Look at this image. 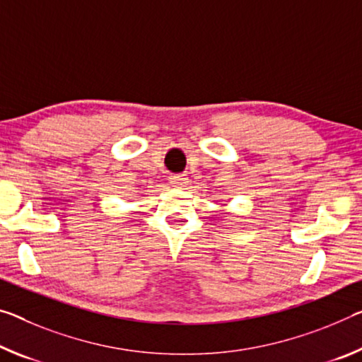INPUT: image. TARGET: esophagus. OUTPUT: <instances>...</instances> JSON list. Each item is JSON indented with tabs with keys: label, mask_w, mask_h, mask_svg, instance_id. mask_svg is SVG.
I'll list each match as a JSON object with an SVG mask.
<instances>
[{
	"label": "esophagus",
	"mask_w": 362,
	"mask_h": 362,
	"mask_svg": "<svg viewBox=\"0 0 362 362\" xmlns=\"http://www.w3.org/2000/svg\"><path fill=\"white\" fill-rule=\"evenodd\" d=\"M169 182H170V185H174V187H183L187 183V177L185 175H170L169 177Z\"/></svg>",
	"instance_id": "1"
}]
</instances>
